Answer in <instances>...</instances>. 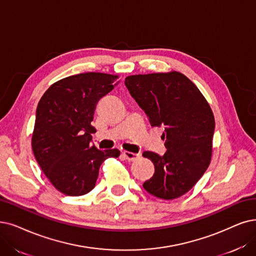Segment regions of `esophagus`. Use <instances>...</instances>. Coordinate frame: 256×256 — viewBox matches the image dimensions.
<instances>
[{"label":"esophagus","instance_id":"obj_1","mask_svg":"<svg viewBox=\"0 0 256 256\" xmlns=\"http://www.w3.org/2000/svg\"><path fill=\"white\" fill-rule=\"evenodd\" d=\"M122 156H124V158L128 160H134L140 156V154H138V153H132V152H128V151L122 152Z\"/></svg>","mask_w":256,"mask_h":256}]
</instances>
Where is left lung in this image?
<instances>
[{"mask_svg":"<svg viewBox=\"0 0 256 256\" xmlns=\"http://www.w3.org/2000/svg\"><path fill=\"white\" fill-rule=\"evenodd\" d=\"M125 85L152 127L164 128V156L145 151L154 174L142 184L151 196L174 200L188 192L207 170L216 122L198 88L176 71L130 76Z\"/></svg>","mask_w":256,"mask_h":256,"instance_id":"obj_1","label":"left lung"}]
</instances>
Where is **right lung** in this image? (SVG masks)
<instances>
[{"mask_svg": "<svg viewBox=\"0 0 256 256\" xmlns=\"http://www.w3.org/2000/svg\"><path fill=\"white\" fill-rule=\"evenodd\" d=\"M118 76L86 72L51 85L36 112L32 150L44 174L56 189L69 196L92 190L106 158L120 150H98L90 145L98 102L118 84Z\"/></svg>", "mask_w": 256, "mask_h": 256, "instance_id": "1", "label": "right lung"}]
</instances>
